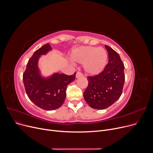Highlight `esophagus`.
<instances>
[{"mask_svg": "<svg viewBox=\"0 0 153 153\" xmlns=\"http://www.w3.org/2000/svg\"><path fill=\"white\" fill-rule=\"evenodd\" d=\"M83 75L82 72H80V71H77L76 72V78H78V77H80V76H82Z\"/></svg>", "mask_w": 153, "mask_h": 153, "instance_id": "esophagus-1", "label": "esophagus"}]
</instances>
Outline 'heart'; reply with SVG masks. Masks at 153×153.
Instances as JSON below:
<instances>
[{"instance_id":"b5f03b06","label":"heart","mask_w":153,"mask_h":153,"mask_svg":"<svg viewBox=\"0 0 153 153\" xmlns=\"http://www.w3.org/2000/svg\"><path fill=\"white\" fill-rule=\"evenodd\" d=\"M71 59L76 63L84 64L86 74L96 75L104 70L106 65L107 54L105 49L102 48L82 46L73 50Z\"/></svg>"}]
</instances>
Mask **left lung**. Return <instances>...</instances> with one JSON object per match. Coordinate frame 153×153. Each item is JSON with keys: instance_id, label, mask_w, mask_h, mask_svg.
<instances>
[{"instance_id": "1", "label": "left lung", "mask_w": 153, "mask_h": 153, "mask_svg": "<svg viewBox=\"0 0 153 153\" xmlns=\"http://www.w3.org/2000/svg\"><path fill=\"white\" fill-rule=\"evenodd\" d=\"M108 63L104 70L89 76L88 85L83 93L87 104L95 109H104L120 97L125 82L124 65L118 53L105 45Z\"/></svg>"}]
</instances>
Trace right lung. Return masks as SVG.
Returning <instances> with one entry per match:
<instances>
[{"label":"right lung","instance_id":"add662e5","mask_svg":"<svg viewBox=\"0 0 153 153\" xmlns=\"http://www.w3.org/2000/svg\"><path fill=\"white\" fill-rule=\"evenodd\" d=\"M51 49L50 44L48 43L36 51L27 63L23 74L27 96L35 105L46 111L57 109L63 104L67 87L75 80L76 76L75 72L72 75L56 74L47 79L41 77L38 68V59Z\"/></svg>","mask_w":153,"mask_h":153}]
</instances>
